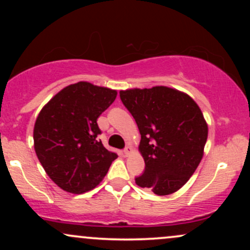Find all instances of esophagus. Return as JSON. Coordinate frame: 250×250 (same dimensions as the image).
<instances>
[{
	"label": "esophagus",
	"mask_w": 250,
	"mask_h": 250,
	"mask_svg": "<svg viewBox=\"0 0 250 250\" xmlns=\"http://www.w3.org/2000/svg\"><path fill=\"white\" fill-rule=\"evenodd\" d=\"M123 153H125V156H128V155L131 153V147H130V146H127V147L123 149Z\"/></svg>",
	"instance_id": "esophagus-1"
}]
</instances>
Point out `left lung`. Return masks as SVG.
Listing matches in <instances>:
<instances>
[{
	"mask_svg": "<svg viewBox=\"0 0 250 250\" xmlns=\"http://www.w3.org/2000/svg\"><path fill=\"white\" fill-rule=\"evenodd\" d=\"M120 99L141 134L146 167L135 182L161 196L175 193L196 170L207 142L208 127L199 105L168 87L122 90Z\"/></svg>",
	"mask_w": 250,
	"mask_h": 250,
	"instance_id": "left-lung-1",
	"label": "left lung"
}]
</instances>
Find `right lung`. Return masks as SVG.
Instances as JSON below:
<instances>
[{"mask_svg": "<svg viewBox=\"0 0 250 250\" xmlns=\"http://www.w3.org/2000/svg\"><path fill=\"white\" fill-rule=\"evenodd\" d=\"M116 95V90L79 82L62 89L40 111L34 147L45 173L63 190H91L117 157L97 139V119Z\"/></svg>", "mask_w": 250, "mask_h": 250, "instance_id": "add662e5", "label": "right lung"}]
</instances>
